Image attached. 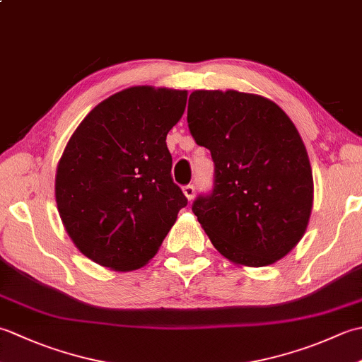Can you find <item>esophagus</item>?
Returning <instances> with one entry per match:
<instances>
[{"label": "esophagus", "mask_w": 362, "mask_h": 362, "mask_svg": "<svg viewBox=\"0 0 362 362\" xmlns=\"http://www.w3.org/2000/svg\"><path fill=\"white\" fill-rule=\"evenodd\" d=\"M183 194H185L188 197V201H193L194 199V194H196V187L194 185H185L183 187Z\"/></svg>", "instance_id": "obj_1"}]
</instances>
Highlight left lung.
<instances>
[{
    "mask_svg": "<svg viewBox=\"0 0 362 362\" xmlns=\"http://www.w3.org/2000/svg\"><path fill=\"white\" fill-rule=\"evenodd\" d=\"M187 121L214 163L213 189L191 206L214 247L252 267L288 255L313 209L310 158L288 115L263 96L197 90Z\"/></svg>",
    "mask_w": 362,
    "mask_h": 362,
    "instance_id": "left-lung-1",
    "label": "left lung"
}]
</instances>
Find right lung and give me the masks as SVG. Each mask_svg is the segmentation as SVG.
<instances>
[{"mask_svg": "<svg viewBox=\"0 0 362 362\" xmlns=\"http://www.w3.org/2000/svg\"><path fill=\"white\" fill-rule=\"evenodd\" d=\"M185 90L130 87L98 104L59 161L56 201L68 235L95 263L132 271L156 255L188 199L166 135Z\"/></svg>", "mask_w": 362, "mask_h": 362, "instance_id": "add662e5", "label": "right lung"}]
</instances>
